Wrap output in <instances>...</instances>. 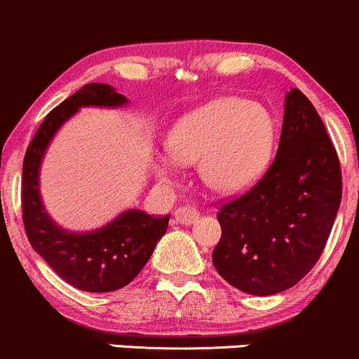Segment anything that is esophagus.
<instances>
[{"label": "esophagus", "mask_w": 359, "mask_h": 359, "mask_svg": "<svg viewBox=\"0 0 359 359\" xmlns=\"http://www.w3.org/2000/svg\"><path fill=\"white\" fill-rule=\"evenodd\" d=\"M173 217H175V220L179 224L191 226V224L196 222L200 213H198V210L193 208V206H182V208H177L175 212H173Z\"/></svg>", "instance_id": "obj_1"}]
</instances>
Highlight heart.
Here are the masks:
<instances>
[{
    "instance_id": "1",
    "label": "heart",
    "mask_w": 359,
    "mask_h": 359,
    "mask_svg": "<svg viewBox=\"0 0 359 359\" xmlns=\"http://www.w3.org/2000/svg\"><path fill=\"white\" fill-rule=\"evenodd\" d=\"M276 142V121L262 104L222 97L177 119L168 132V156L154 159L161 182L177 180L179 165H198L208 187L236 194L266 173Z\"/></svg>"
}]
</instances>
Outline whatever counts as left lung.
<instances>
[{"mask_svg": "<svg viewBox=\"0 0 359 359\" xmlns=\"http://www.w3.org/2000/svg\"><path fill=\"white\" fill-rule=\"evenodd\" d=\"M342 198L335 147L311 100L292 88L276 158L247 194L217 213L212 262L229 285L274 295L299 283L323 253Z\"/></svg>", "mask_w": 359, "mask_h": 359, "instance_id": "obj_1", "label": "left lung"}]
</instances>
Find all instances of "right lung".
<instances>
[{"instance_id":"obj_1","label":"right lung","mask_w":359,"mask_h":359,"mask_svg":"<svg viewBox=\"0 0 359 359\" xmlns=\"http://www.w3.org/2000/svg\"><path fill=\"white\" fill-rule=\"evenodd\" d=\"M128 99L106 83H90L50 111L25 151L22 165V219L29 243L71 287L83 292H114L142 271L168 229L170 215L151 217L125 210L93 231H69L46 212L39 193V170L50 142L79 107H123Z\"/></svg>"}]
</instances>
